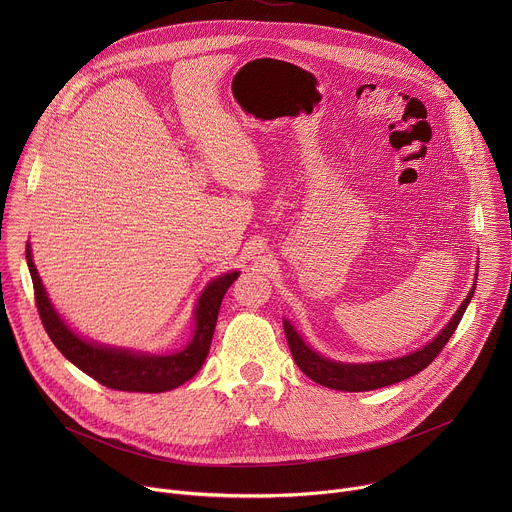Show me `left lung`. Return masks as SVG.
<instances>
[{"instance_id":"8db88e82","label":"left lung","mask_w":512,"mask_h":512,"mask_svg":"<svg viewBox=\"0 0 512 512\" xmlns=\"http://www.w3.org/2000/svg\"><path fill=\"white\" fill-rule=\"evenodd\" d=\"M474 275L478 277V271ZM476 277H474L472 289L468 291L466 300L460 304V308L456 310L452 320L442 328V332L437 334L431 342H427L425 346H421L409 354L389 358V360H375V362L332 360V358L316 352L312 346H308L304 342V338L298 334V330L294 328V324H291L289 320H283V330H285V338H287L291 356H294L296 364L306 377H310L318 385L334 389V391H348V393L375 391V389L405 381V379L421 373L425 367H429L431 360L442 352L446 342L452 338V334L456 332V328L474 296Z\"/></svg>"}]
</instances>
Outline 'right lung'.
I'll use <instances>...</instances> for the list:
<instances>
[{"label":"right lung","instance_id":"1","mask_svg":"<svg viewBox=\"0 0 512 512\" xmlns=\"http://www.w3.org/2000/svg\"><path fill=\"white\" fill-rule=\"evenodd\" d=\"M26 261L34 283L36 306L54 346L62 352V356H66L77 369L87 373L91 379L99 381L109 389L129 393L172 391L190 381L200 371L210 350L221 302L227 294V289L239 277V271H231L210 279L202 289V294L198 296L194 308V334L190 342L182 350L154 354L133 348L101 344L77 334L52 306L46 294V287L34 265L30 243L26 247Z\"/></svg>","mask_w":512,"mask_h":512}]
</instances>
